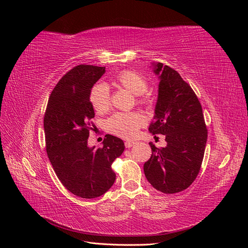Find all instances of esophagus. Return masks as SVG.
Instances as JSON below:
<instances>
[{
	"instance_id": "obj_1",
	"label": "esophagus",
	"mask_w": 248,
	"mask_h": 248,
	"mask_svg": "<svg viewBox=\"0 0 248 248\" xmlns=\"http://www.w3.org/2000/svg\"><path fill=\"white\" fill-rule=\"evenodd\" d=\"M134 145H136V141H125V147L126 148H131Z\"/></svg>"
}]
</instances>
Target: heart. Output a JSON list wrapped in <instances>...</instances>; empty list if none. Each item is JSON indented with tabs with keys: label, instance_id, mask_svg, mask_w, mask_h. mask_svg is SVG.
Returning <instances> with one entry per match:
<instances>
[{
	"label": "heart",
	"instance_id": "b5f03b06",
	"mask_svg": "<svg viewBox=\"0 0 248 248\" xmlns=\"http://www.w3.org/2000/svg\"><path fill=\"white\" fill-rule=\"evenodd\" d=\"M115 82L134 95L140 94L139 102L149 104L150 98L144 93L148 90V82L138 72L124 70L115 78ZM90 101L93 108L98 112H106L110 107L109 89L107 85L98 84L93 87L90 94ZM145 124V119L139 112H117L108 121V130L122 139H133L139 129Z\"/></svg>",
	"mask_w": 248,
	"mask_h": 248
}]
</instances>
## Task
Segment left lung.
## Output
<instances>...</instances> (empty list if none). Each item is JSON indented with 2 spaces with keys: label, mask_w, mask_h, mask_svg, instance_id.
<instances>
[{
  "label": "left lung",
  "mask_w": 248,
  "mask_h": 248,
  "mask_svg": "<svg viewBox=\"0 0 248 248\" xmlns=\"http://www.w3.org/2000/svg\"><path fill=\"white\" fill-rule=\"evenodd\" d=\"M159 78L154 121L149 131L166 136L167 147L156 148L144 164V172L155 189L180 192L196 180L204 158L207 127L202 106L191 87L170 67L153 64Z\"/></svg>",
  "instance_id": "obj_1"
}]
</instances>
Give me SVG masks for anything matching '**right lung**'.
Wrapping results in <instances>:
<instances>
[{"instance_id":"1","label":"right lung","mask_w":248,"mask_h":248,"mask_svg":"<svg viewBox=\"0 0 248 248\" xmlns=\"http://www.w3.org/2000/svg\"><path fill=\"white\" fill-rule=\"evenodd\" d=\"M106 67L78 65L59 80L49 96L44 115V134L48 159L60 181L74 196L95 199L114 184L111 163L121 156V139L107 134L102 148H90L94 108L90 94Z\"/></svg>"}]
</instances>
